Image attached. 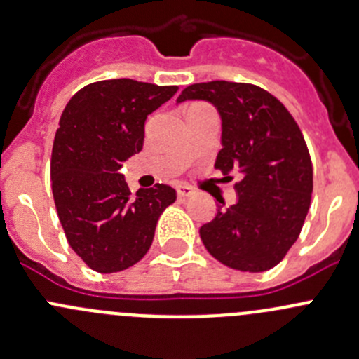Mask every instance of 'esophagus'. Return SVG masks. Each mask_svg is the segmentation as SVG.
<instances>
[{
	"mask_svg": "<svg viewBox=\"0 0 359 359\" xmlns=\"http://www.w3.org/2000/svg\"><path fill=\"white\" fill-rule=\"evenodd\" d=\"M194 191L191 189L189 186H186V184H180V186H177V196L179 198H189L193 196Z\"/></svg>",
	"mask_w": 359,
	"mask_h": 359,
	"instance_id": "1",
	"label": "esophagus"
}]
</instances>
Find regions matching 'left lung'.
<instances>
[{"mask_svg":"<svg viewBox=\"0 0 359 359\" xmlns=\"http://www.w3.org/2000/svg\"><path fill=\"white\" fill-rule=\"evenodd\" d=\"M184 100L215 106L222 119L215 168L226 179L240 175L238 201L201 226L203 245L233 269H271L297 241L311 205L313 165L299 125L276 97L250 83H196L177 102Z\"/></svg>","mask_w":359,"mask_h":359,"instance_id":"1","label":"left lung"}]
</instances>
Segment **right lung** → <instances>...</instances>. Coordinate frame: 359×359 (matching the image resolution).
I'll return each instance as SVG.
<instances>
[{
	"label": "right lung",
	"mask_w": 359,
	"mask_h": 359,
	"mask_svg": "<svg viewBox=\"0 0 359 359\" xmlns=\"http://www.w3.org/2000/svg\"><path fill=\"white\" fill-rule=\"evenodd\" d=\"M177 86L104 79L76 92L60 116L50 177L59 220L71 248L97 273H118L149 250L159 215L175 189H130L119 168L142 151L144 123Z\"/></svg>",
	"instance_id": "1"
}]
</instances>
